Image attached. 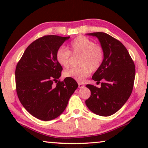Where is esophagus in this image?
I'll list each match as a JSON object with an SVG mask.
<instances>
[{
	"instance_id": "1",
	"label": "esophagus",
	"mask_w": 148,
	"mask_h": 148,
	"mask_svg": "<svg viewBox=\"0 0 148 148\" xmlns=\"http://www.w3.org/2000/svg\"><path fill=\"white\" fill-rule=\"evenodd\" d=\"M78 87H79V88H83L84 87V85L82 84H80V83H79Z\"/></svg>"
}]
</instances>
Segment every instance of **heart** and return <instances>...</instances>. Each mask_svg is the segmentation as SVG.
<instances>
[{
  "label": "heart",
  "mask_w": 148,
  "mask_h": 148,
  "mask_svg": "<svg viewBox=\"0 0 148 148\" xmlns=\"http://www.w3.org/2000/svg\"><path fill=\"white\" fill-rule=\"evenodd\" d=\"M70 48L73 54H80L79 64L80 66L72 68L64 73L66 77L72 78L79 82H84L90 71H95L100 67L104 57L103 50L100 46L96 45L92 40L84 36H79L72 40ZM57 62L64 67H69L71 53L64 47H60L56 51Z\"/></svg>",
  "instance_id": "heart-1"
}]
</instances>
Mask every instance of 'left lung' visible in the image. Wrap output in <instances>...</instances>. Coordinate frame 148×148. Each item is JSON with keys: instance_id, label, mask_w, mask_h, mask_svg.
<instances>
[{"instance_id": "obj_1", "label": "left lung", "mask_w": 148, "mask_h": 148, "mask_svg": "<svg viewBox=\"0 0 148 148\" xmlns=\"http://www.w3.org/2000/svg\"><path fill=\"white\" fill-rule=\"evenodd\" d=\"M98 39L103 50L102 64L92 76L101 83L100 88L88 84L91 96L86 100L88 108L95 114L110 116L122 108L132 92L135 76V64L125 46L104 32L86 34Z\"/></svg>"}]
</instances>
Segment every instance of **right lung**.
<instances>
[{
    "label": "right lung",
    "mask_w": 148,
    "mask_h": 148,
    "mask_svg": "<svg viewBox=\"0 0 148 148\" xmlns=\"http://www.w3.org/2000/svg\"><path fill=\"white\" fill-rule=\"evenodd\" d=\"M69 38L50 35L35 40L16 66L18 98L25 110L40 120L50 121L60 116L78 87L72 78L57 80L62 67L56 60V51Z\"/></svg>",
    "instance_id": "right-lung-1"
}]
</instances>
